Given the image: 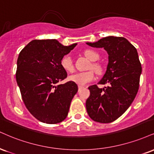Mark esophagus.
<instances>
[{
	"label": "esophagus",
	"instance_id": "obj_1",
	"mask_svg": "<svg viewBox=\"0 0 154 154\" xmlns=\"http://www.w3.org/2000/svg\"><path fill=\"white\" fill-rule=\"evenodd\" d=\"M82 88H83V87H82V86H80V85H79V86H78V89H79V90H81V89H82Z\"/></svg>",
	"mask_w": 154,
	"mask_h": 154
}]
</instances>
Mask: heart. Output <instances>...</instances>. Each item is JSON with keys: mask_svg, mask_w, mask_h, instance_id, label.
<instances>
[{"mask_svg": "<svg viewBox=\"0 0 154 154\" xmlns=\"http://www.w3.org/2000/svg\"><path fill=\"white\" fill-rule=\"evenodd\" d=\"M84 54L87 59L91 62H96L99 59V54L95 52L93 50H86L84 52ZM61 66L65 71L72 72L74 70L73 63L71 57L68 55L64 56L61 60ZM91 68L95 71L96 73L100 74L102 71V67L100 64L97 63H92L91 64ZM95 79V74L92 71H87L82 72H77L73 74L69 77V80L73 82L80 86H83L88 84V82H91Z\"/></svg>", "mask_w": 154, "mask_h": 154, "instance_id": "obj_1", "label": "heart"}]
</instances>
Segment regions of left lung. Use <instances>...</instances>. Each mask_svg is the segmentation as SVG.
<instances>
[{
  "mask_svg": "<svg viewBox=\"0 0 154 154\" xmlns=\"http://www.w3.org/2000/svg\"><path fill=\"white\" fill-rule=\"evenodd\" d=\"M86 44L103 48L108 54L106 72L98 82L108 86L89 87L90 95L86 100L87 111L94 121L111 123L127 110L138 92L142 72L138 52L123 37L107 36Z\"/></svg>",
  "mask_w": 154,
  "mask_h": 154,
  "instance_id": "1",
  "label": "left lung"
}]
</instances>
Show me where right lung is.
Wrapping results in <instances>:
<instances>
[{
	"label": "right lung",
	"mask_w": 154,
	"mask_h": 154,
	"mask_svg": "<svg viewBox=\"0 0 154 154\" xmlns=\"http://www.w3.org/2000/svg\"><path fill=\"white\" fill-rule=\"evenodd\" d=\"M77 44L64 46L56 39L33 40L19 53L16 82L26 108L42 123L56 124L67 116L78 87L71 81L57 83L67 77L61 60Z\"/></svg>",
	"instance_id": "right-lung-1"
}]
</instances>
